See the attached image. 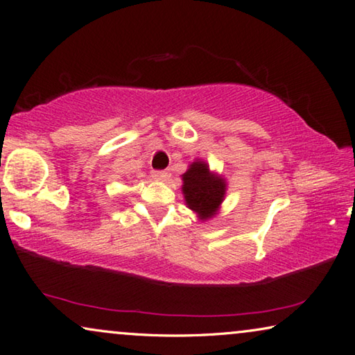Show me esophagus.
Here are the masks:
<instances>
[{
	"mask_svg": "<svg viewBox=\"0 0 355 355\" xmlns=\"http://www.w3.org/2000/svg\"><path fill=\"white\" fill-rule=\"evenodd\" d=\"M155 177L158 180H162V182H166L171 177V172L169 171H155Z\"/></svg>",
	"mask_w": 355,
	"mask_h": 355,
	"instance_id": "obj_1",
	"label": "esophagus"
}]
</instances>
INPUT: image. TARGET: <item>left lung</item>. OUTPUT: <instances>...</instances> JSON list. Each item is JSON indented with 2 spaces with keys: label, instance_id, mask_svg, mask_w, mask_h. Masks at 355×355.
<instances>
[{
  "label": "left lung",
  "instance_id": "8db88e82",
  "mask_svg": "<svg viewBox=\"0 0 355 355\" xmlns=\"http://www.w3.org/2000/svg\"><path fill=\"white\" fill-rule=\"evenodd\" d=\"M183 193L189 209L206 221L217 214L226 196V182L221 175L209 171L205 162H193L183 173Z\"/></svg>",
  "mask_w": 355,
  "mask_h": 355
}]
</instances>
